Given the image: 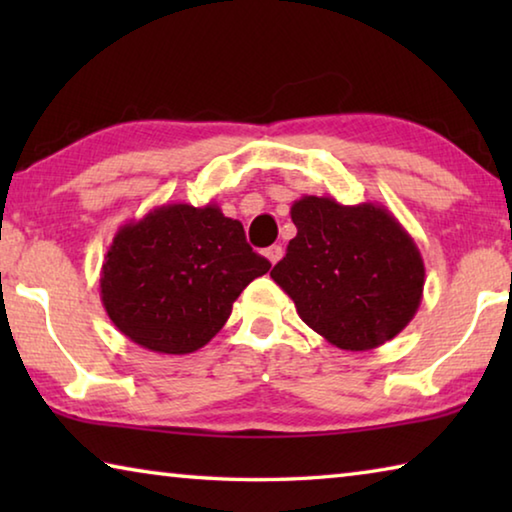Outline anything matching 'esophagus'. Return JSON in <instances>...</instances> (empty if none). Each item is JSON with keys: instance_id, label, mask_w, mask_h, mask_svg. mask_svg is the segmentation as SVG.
Instances as JSON below:
<instances>
[{"instance_id": "esophagus-1", "label": "esophagus", "mask_w": 512, "mask_h": 512, "mask_svg": "<svg viewBox=\"0 0 512 512\" xmlns=\"http://www.w3.org/2000/svg\"><path fill=\"white\" fill-rule=\"evenodd\" d=\"M266 259H268V262H271V264H277V262H280V259H282V246H271V248H266Z\"/></svg>"}]
</instances>
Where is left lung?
I'll use <instances>...</instances> for the list:
<instances>
[{"mask_svg":"<svg viewBox=\"0 0 512 512\" xmlns=\"http://www.w3.org/2000/svg\"><path fill=\"white\" fill-rule=\"evenodd\" d=\"M298 235L271 277L298 316L341 350H375L418 314L424 262L404 225L377 203L341 205L302 196L291 205Z\"/></svg>","mask_w":512,"mask_h":512,"instance_id":"obj_1","label":"left lung"}]
</instances>
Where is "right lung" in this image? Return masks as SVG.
I'll use <instances>...</instances> for the list:
<instances>
[{
  "mask_svg": "<svg viewBox=\"0 0 512 512\" xmlns=\"http://www.w3.org/2000/svg\"><path fill=\"white\" fill-rule=\"evenodd\" d=\"M268 268L246 244L244 225L216 203H164L112 237L101 302L112 325L140 348L189 354L219 334L232 302Z\"/></svg>",
  "mask_w": 512,
  "mask_h": 512,
  "instance_id": "1",
  "label": "right lung"
}]
</instances>
